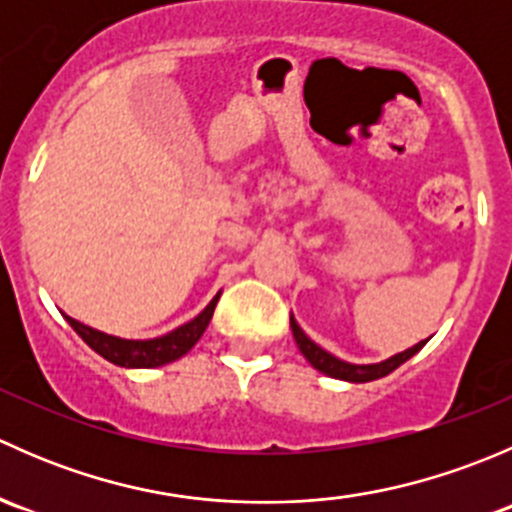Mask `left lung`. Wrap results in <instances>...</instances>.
I'll return each mask as SVG.
<instances>
[{
    "label": "left lung",
    "instance_id": "1",
    "mask_svg": "<svg viewBox=\"0 0 512 512\" xmlns=\"http://www.w3.org/2000/svg\"><path fill=\"white\" fill-rule=\"evenodd\" d=\"M289 327H292L294 342H297L299 352L304 354V359H307L314 369L322 371V374H327V376H334V379L352 381V384H366V381H376V379H381V376L391 374V371L399 369L404 361H409L411 356H414L418 349H423V344H426V342H418L416 347L391 356V359L381 361V364H349V361L337 359V356H332L329 352H324L322 347H317V344H314L312 339L302 332V327L294 322V317H289Z\"/></svg>",
    "mask_w": 512,
    "mask_h": 512
}]
</instances>
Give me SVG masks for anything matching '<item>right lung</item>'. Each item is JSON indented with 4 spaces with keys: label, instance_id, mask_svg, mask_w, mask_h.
I'll return each mask as SVG.
<instances>
[{
    "label": "right lung",
    "instance_id": "right-lung-1",
    "mask_svg": "<svg viewBox=\"0 0 512 512\" xmlns=\"http://www.w3.org/2000/svg\"><path fill=\"white\" fill-rule=\"evenodd\" d=\"M220 294H215L213 302L203 309L195 319H190L188 324L178 327L175 332L165 334L158 339H118L111 334H103L98 329L86 327V324L76 322V319L66 317V322L71 324L76 334L94 349L96 354H101L103 359H108L116 366H128V369H153V366L170 364V361L180 359L183 354H188L190 349L198 344V339L203 337V332L208 329L210 319H213L215 304H218Z\"/></svg>",
    "mask_w": 512,
    "mask_h": 512
}]
</instances>
